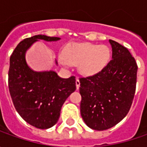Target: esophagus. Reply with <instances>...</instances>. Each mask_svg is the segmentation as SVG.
<instances>
[{
  "mask_svg": "<svg viewBox=\"0 0 147 147\" xmlns=\"http://www.w3.org/2000/svg\"><path fill=\"white\" fill-rule=\"evenodd\" d=\"M79 87H80V82H79V79H78V78H76V88L77 89H79Z\"/></svg>",
  "mask_w": 147,
  "mask_h": 147,
  "instance_id": "34e87169",
  "label": "esophagus"
}]
</instances>
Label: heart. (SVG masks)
<instances>
[{"label":"heart","instance_id":"1","mask_svg":"<svg viewBox=\"0 0 147 147\" xmlns=\"http://www.w3.org/2000/svg\"><path fill=\"white\" fill-rule=\"evenodd\" d=\"M110 58L111 51L105 45L72 43L65 47L64 55H59V60L64 66L79 65L82 74L92 76L107 67Z\"/></svg>","mask_w":147,"mask_h":147}]
</instances>
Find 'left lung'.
I'll return each mask as SVG.
<instances>
[{"label": "left lung", "instance_id": "1", "mask_svg": "<svg viewBox=\"0 0 147 147\" xmlns=\"http://www.w3.org/2000/svg\"><path fill=\"white\" fill-rule=\"evenodd\" d=\"M112 59L101 72L80 78V112L94 130L114 127L127 115L136 91L138 65L126 47L113 40Z\"/></svg>", "mask_w": 147, "mask_h": 147}]
</instances>
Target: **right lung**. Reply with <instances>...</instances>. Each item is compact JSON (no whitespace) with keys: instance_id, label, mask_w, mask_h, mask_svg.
<instances>
[{"instance_id":"right-lung-1","label":"right lung","mask_w":147,"mask_h":147,"mask_svg":"<svg viewBox=\"0 0 147 147\" xmlns=\"http://www.w3.org/2000/svg\"><path fill=\"white\" fill-rule=\"evenodd\" d=\"M60 38L36 35L20 42L9 58V90L14 107L30 125L41 129L54 126L66 99L76 90L75 77L62 78L55 71L36 72L26 62L28 49L38 40ZM57 65V61H55Z\"/></svg>"}]
</instances>
